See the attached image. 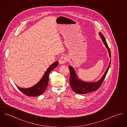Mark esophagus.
Here are the masks:
<instances>
[{"label":"esophagus","mask_w":127,"mask_h":127,"mask_svg":"<svg viewBox=\"0 0 127 127\" xmlns=\"http://www.w3.org/2000/svg\"><path fill=\"white\" fill-rule=\"evenodd\" d=\"M67 57L65 55H63L60 57L59 59V62L60 64H63L65 63L67 61Z\"/></svg>","instance_id":"obj_1"}]
</instances>
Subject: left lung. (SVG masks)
I'll return each mask as SVG.
<instances>
[{"mask_svg":"<svg viewBox=\"0 0 127 127\" xmlns=\"http://www.w3.org/2000/svg\"><path fill=\"white\" fill-rule=\"evenodd\" d=\"M99 34L100 35V37L102 40H103L104 44L105 45L106 48L108 49L109 56L111 58L110 50L106 41L105 37L101 32H99ZM110 64H111V59H110L109 64L108 65V67L107 70H106L104 74L101 78V79L98 82H95V83H87V82L79 80L77 77L76 72L74 68L72 66H69V69L70 72V77L69 81H70V84L71 87V88L76 93L78 94H86L88 93L97 91L101 86L103 82L104 81L105 78V77L107 75V73L108 72V71L109 70V68L110 67Z\"/></svg>","mask_w":127,"mask_h":127,"instance_id":"left-lung-1","label":"left lung"}]
</instances>
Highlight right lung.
Here are the masks:
<instances>
[{"instance_id": "obj_1", "label": "right lung", "mask_w": 127, "mask_h": 127, "mask_svg": "<svg viewBox=\"0 0 127 127\" xmlns=\"http://www.w3.org/2000/svg\"><path fill=\"white\" fill-rule=\"evenodd\" d=\"M58 65V61L53 63L46 71L40 81L33 87L28 89L21 88L16 86L17 87L23 94L29 96H36L42 95L45 92L48 86L49 81L48 77L50 72Z\"/></svg>"}]
</instances>
